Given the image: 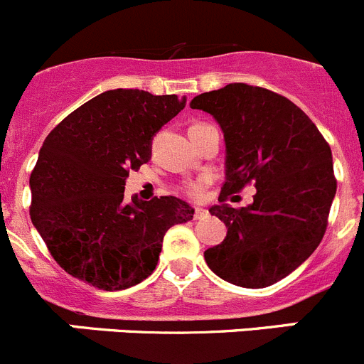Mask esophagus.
Returning a JSON list of instances; mask_svg holds the SVG:
<instances>
[{
	"label": "esophagus",
	"mask_w": 364,
	"mask_h": 364,
	"mask_svg": "<svg viewBox=\"0 0 364 364\" xmlns=\"http://www.w3.org/2000/svg\"><path fill=\"white\" fill-rule=\"evenodd\" d=\"M206 215V210L201 206H196V213H193V219H203Z\"/></svg>",
	"instance_id": "esophagus-1"
}]
</instances>
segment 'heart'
I'll use <instances>...</instances> for the list:
<instances>
[{
	"instance_id": "b5f03b06",
	"label": "heart",
	"mask_w": 364,
	"mask_h": 364,
	"mask_svg": "<svg viewBox=\"0 0 364 364\" xmlns=\"http://www.w3.org/2000/svg\"><path fill=\"white\" fill-rule=\"evenodd\" d=\"M188 192L192 196H199L203 192V181H196V183H190L188 185Z\"/></svg>"
}]
</instances>
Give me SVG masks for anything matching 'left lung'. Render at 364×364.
I'll use <instances>...</instances> for the list:
<instances>
[{
  "instance_id": "8db88e82",
  "label": "left lung",
  "mask_w": 364,
  "mask_h": 364,
  "mask_svg": "<svg viewBox=\"0 0 364 364\" xmlns=\"http://www.w3.org/2000/svg\"><path fill=\"white\" fill-rule=\"evenodd\" d=\"M190 107L215 118L226 145L220 205L210 213L228 233L205 251L206 264L247 289L277 284L325 235L336 196L331 147L298 105L264 87L228 84L193 97ZM251 181L257 188L251 205L237 210L223 203Z\"/></svg>"
}]
</instances>
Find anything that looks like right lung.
Returning a JSON list of instances; mask_svg holds the SVG:
<instances>
[{
    "mask_svg": "<svg viewBox=\"0 0 364 364\" xmlns=\"http://www.w3.org/2000/svg\"><path fill=\"white\" fill-rule=\"evenodd\" d=\"M185 104L176 95L109 90L46 136L30 176V217L71 277L104 291L140 284L156 269L166 230L193 217L172 196L124 199L129 171L151 159L152 138Z\"/></svg>",
    "mask_w": 364,
    "mask_h": 364,
    "instance_id": "1",
    "label": "right lung"
}]
</instances>
